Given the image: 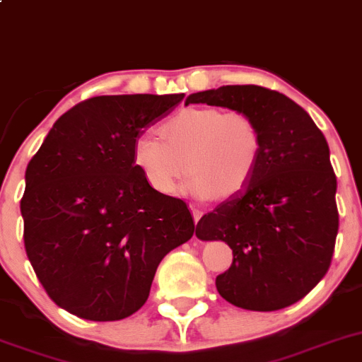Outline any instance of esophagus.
<instances>
[{"label":"esophagus","mask_w":362,"mask_h":362,"mask_svg":"<svg viewBox=\"0 0 362 362\" xmlns=\"http://www.w3.org/2000/svg\"><path fill=\"white\" fill-rule=\"evenodd\" d=\"M202 216H203V212L202 210H198V209H192V217H194V223L198 224V221L202 219Z\"/></svg>","instance_id":"obj_1"}]
</instances>
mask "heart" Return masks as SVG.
<instances>
[{
	"label": "heart",
	"mask_w": 362,
	"mask_h": 362,
	"mask_svg": "<svg viewBox=\"0 0 362 362\" xmlns=\"http://www.w3.org/2000/svg\"><path fill=\"white\" fill-rule=\"evenodd\" d=\"M159 138L136 139L132 163L160 196L177 194L187 168L191 194L230 198L251 182L262 157V132L244 111L187 107L159 125Z\"/></svg>",
	"instance_id": "obj_1"
}]
</instances>
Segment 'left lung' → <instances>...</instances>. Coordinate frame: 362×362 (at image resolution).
I'll use <instances>...</instances> for the list:
<instances>
[{
    "instance_id": "8db88e82",
    "label": "left lung",
    "mask_w": 362,
    "mask_h": 362,
    "mask_svg": "<svg viewBox=\"0 0 362 362\" xmlns=\"http://www.w3.org/2000/svg\"><path fill=\"white\" fill-rule=\"evenodd\" d=\"M251 115L262 157L251 182L198 221L196 237L233 251L217 292L237 308L276 311L306 297L327 274L339 216L329 145L310 115L283 93L233 84L192 93L185 104Z\"/></svg>"
}]
</instances>
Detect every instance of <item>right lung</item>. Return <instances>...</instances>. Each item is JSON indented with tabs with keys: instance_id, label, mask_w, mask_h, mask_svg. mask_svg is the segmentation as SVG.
Here are the masks:
<instances>
[{
	"instance_id": "1",
	"label": "right lung",
	"mask_w": 362,
	"mask_h": 362,
	"mask_svg": "<svg viewBox=\"0 0 362 362\" xmlns=\"http://www.w3.org/2000/svg\"><path fill=\"white\" fill-rule=\"evenodd\" d=\"M173 95H100L56 120L26 168L24 249L59 308L113 322L146 303L160 259L194 233L184 199L160 196L132 163Z\"/></svg>"
}]
</instances>
